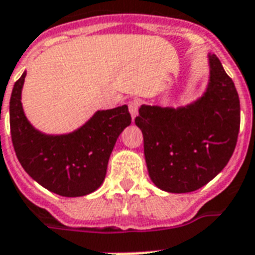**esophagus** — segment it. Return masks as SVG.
Listing matches in <instances>:
<instances>
[{"instance_id":"esophagus-1","label":"esophagus","mask_w":255,"mask_h":255,"mask_svg":"<svg viewBox=\"0 0 255 255\" xmlns=\"http://www.w3.org/2000/svg\"><path fill=\"white\" fill-rule=\"evenodd\" d=\"M138 107H140V103H138L137 101H131V102H128V109H129V113H131L132 119H134V118H136V115H137Z\"/></svg>"}]
</instances>
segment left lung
Listing matches in <instances>:
<instances>
[{
    "instance_id": "obj_1",
    "label": "left lung",
    "mask_w": 255,
    "mask_h": 255,
    "mask_svg": "<svg viewBox=\"0 0 255 255\" xmlns=\"http://www.w3.org/2000/svg\"><path fill=\"white\" fill-rule=\"evenodd\" d=\"M202 98L185 107L142 105L134 123L142 132L149 177L158 188L183 194L214 179L235 152L240 98L216 55Z\"/></svg>"
}]
</instances>
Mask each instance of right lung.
<instances>
[{"label": "right lung", "instance_id": "right-lung-1", "mask_svg": "<svg viewBox=\"0 0 255 255\" xmlns=\"http://www.w3.org/2000/svg\"><path fill=\"white\" fill-rule=\"evenodd\" d=\"M24 77L26 72L14 84L10 98L11 141L22 167L39 185L57 195L74 198L95 191L105 181L119 134L131 124L128 107L97 111L72 133H41L27 121L22 109Z\"/></svg>", "mask_w": 255, "mask_h": 255}]
</instances>
